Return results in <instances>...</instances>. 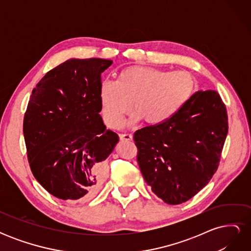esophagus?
<instances>
[{
    "instance_id": "esophagus-1",
    "label": "esophagus",
    "mask_w": 251,
    "mask_h": 251,
    "mask_svg": "<svg viewBox=\"0 0 251 251\" xmlns=\"http://www.w3.org/2000/svg\"><path fill=\"white\" fill-rule=\"evenodd\" d=\"M119 138H120V140H132L133 136H132V134H120Z\"/></svg>"
}]
</instances>
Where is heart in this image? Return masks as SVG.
<instances>
[{
  "label": "heart",
  "mask_w": 251,
  "mask_h": 251,
  "mask_svg": "<svg viewBox=\"0 0 251 251\" xmlns=\"http://www.w3.org/2000/svg\"><path fill=\"white\" fill-rule=\"evenodd\" d=\"M197 91V80L187 71H166L150 66H130L118 72L116 80L100 87L104 124L116 128L124 117L135 112L131 123L142 119L151 126L168 123L183 109Z\"/></svg>",
  "instance_id": "b5f03b06"
}]
</instances>
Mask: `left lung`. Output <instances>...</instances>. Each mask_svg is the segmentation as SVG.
<instances>
[{
    "instance_id": "left-lung-1",
    "label": "left lung",
    "mask_w": 251,
    "mask_h": 251,
    "mask_svg": "<svg viewBox=\"0 0 251 251\" xmlns=\"http://www.w3.org/2000/svg\"><path fill=\"white\" fill-rule=\"evenodd\" d=\"M227 132L226 107L214 90L196 92L168 123L136 131L137 161L153 193L170 205L193 198L216 173Z\"/></svg>"
}]
</instances>
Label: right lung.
I'll return each instance as SVG.
<instances>
[{
	"mask_svg": "<svg viewBox=\"0 0 251 251\" xmlns=\"http://www.w3.org/2000/svg\"><path fill=\"white\" fill-rule=\"evenodd\" d=\"M102 58H72L50 70L32 90L23 124L30 169L52 196L85 201L105 176L104 160L118 135L100 112Z\"/></svg>",
	"mask_w": 251,
	"mask_h": 251,
	"instance_id": "1",
	"label": "right lung"
}]
</instances>
